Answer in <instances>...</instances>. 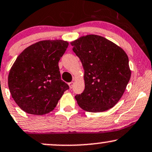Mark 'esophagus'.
<instances>
[{
  "mask_svg": "<svg viewBox=\"0 0 152 152\" xmlns=\"http://www.w3.org/2000/svg\"><path fill=\"white\" fill-rule=\"evenodd\" d=\"M68 86H69L70 89H72L73 86V81H71V82L68 83Z\"/></svg>",
  "mask_w": 152,
  "mask_h": 152,
  "instance_id": "1",
  "label": "esophagus"
}]
</instances>
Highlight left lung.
Instances as JSON below:
<instances>
[{
  "instance_id": "1",
  "label": "left lung",
  "mask_w": 152,
  "mask_h": 152,
  "mask_svg": "<svg viewBox=\"0 0 152 152\" xmlns=\"http://www.w3.org/2000/svg\"><path fill=\"white\" fill-rule=\"evenodd\" d=\"M71 45L84 69L85 89L75 96L78 104L91 113L113 107L131 79L127 54L113 42L95 34L79 37Z\"/></svg>"
}]
</instances>
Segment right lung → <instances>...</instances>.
<instances>
[{"mask_svg": "<svg viewBox=\"0 0 152 152\" xmlns=\"http://www.w3.org/2000/svg\"><path fill=\"white\" fill-rule=\"evenodd\" d=\"M68 42L43 40L26 48L16 58L8 74L11 96L22 110L31 115L47 114L54 110L65 91L58 62Z\"/></svg>", "mask_w": 152, "mask_h": 152, "instance_id": "obj_1", "label": "right lung"}]
</instances>
